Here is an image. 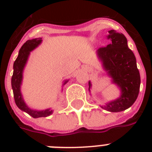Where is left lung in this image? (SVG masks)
Instances as JSON below:
<instances>
[{
    "instance_id": "1",
    "label": "left lung",
    "mask_w": 152,
    "mask_h": 152,
    "mask_svg": "<svg viewBox=\"0 0 152 152\" xmlns=\"http://www.w3.org/2000/svg\"><path fill=\"white\" fill-rule=\"evenodd\" d=\"M107 39L110 43L96 51L98 60L101 62L103 71L110 78L112 84L118 88L119 97L100 105L110 112H121L132 106L139 95L140 76L137 69L134 53L128 46L127 39L122 33L114 30L108 31ZM89 92L92 83L89 80ZM91 95V94H90Z\"/></svg>"
}]
</instances>
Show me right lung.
I'll list each match as a JSON object with an SVG mask.
<instances>
[{
  "instance_id": "1",
  "label": "right lung",
  "mask_w": 152,
  "mask_h": 152,
  "mask_svg": "<svg viewBox=\"0 0 152 152\" xmlns=\"http://www.w3.org/2000/svg\"><path fill=\"white\" fill-rule=\"evenodd\" d=\"M42 42V38L33 39L28 40L25 42L20 48L19 51L17 58L15 59L13 64V74L12 77V88L14 95V99L18 108L25 113H28L32 118H38L42 117H47L51 115L53 112L51 108H47L45 110H37L29 107L23 99L22 91H21V86L23 79V72L27 63L29 59L31 52L38 47ZM69 82V80H64L62 83V88L64 84ZM63 88H61V91Z\"/></svg>"
}]
</instances>
